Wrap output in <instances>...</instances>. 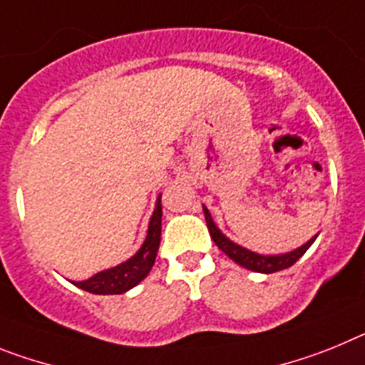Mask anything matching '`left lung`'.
<instances>
[{
	"label": "left lung",
	"mask_w": 365,
	"mask_h": 365,
	"mask_svg": "<svg viewBox=\"0 0 365 365\" xmlns=\"http://www.w3.org/2000/svg\"><path fill=\"white\" fill-rule=\"evenodd\" d=\"M204 215H205V222H207L209 235H211V239L215 240V244H217L218 248L226 253L227 257L233 259L237 264L244 266V268H248V270L261 272V274H274V272L290 268V266H292L294 262H296L297 259H299L301 255L310 248V244L314 242L316 237H318V235L312 237V239H310L307 244H303L301 248L294 250V252L290 253H284V255H259V253L250 252V250L242 248V246H239V244L235 242H231L230 239H226V237L222 235V231L215 226L213 218H211V215H209L205 205H204Z\"/></svg>",
	"instance_id": "left-lung-1"
}]
</instances>
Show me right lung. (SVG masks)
Listing matches in <instances>:
<instances>
[{"label":"right lung","mask_w":365,"mask_h":365,"mask_svg":"<svg viewBox=\"0 0 365 365\" xmlns=\"http://www.w3.org/2000/svg\"><path fill=\"white\" fill-rule=\"evenodd\" d=\"M161 240V196L158 198L156 209L148 224V235L143 246L135 253L134 257L128 259L123 264L110 268V270L99 272L88 281L75 283L78 288L91 294H123L135 284L141 283L150 272L152 264L156 261V253Z\"/></svg>","instance_id":"add662e5"}]
</instances>
